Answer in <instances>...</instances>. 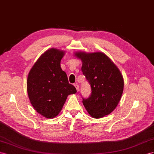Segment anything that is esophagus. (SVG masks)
<instances>
[{"instance_id":"34e87169","label":"esophagus","mask_w":154,"mask_h":154,"mask_svg":"<svg viewBox=\"0 0 154 154\" xmlns=\"http://www.w3.org/2000/svg\"><path fill=\"white\" fill-rule=\"evenodd\" d=\"M74 86H75V87L76 88L77 91V92H79V86L77 84H75V85Z\"/></svg>"}]
</instances>
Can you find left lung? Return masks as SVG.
Listing matches in <instances>:
<instances>
[{
	"instance_id": "left-lung-1",
	"label": "left lung",
	"mask_w": 154,
	"mask_h": 154,
	"mask_svg": "<svg viewBox=\"0 0 154 154\" xmlns=\"http://www.w3.org/2000/svg\"><path fill=\"white\" fill-rule=\"evenodd\" d=\"M81 59L82 72L91 86V93L82 103L88 113L99 119L112 113L120 101L124 81L119 69L107 55L101 52H76Z\"/></svg>"
}]
</instances>
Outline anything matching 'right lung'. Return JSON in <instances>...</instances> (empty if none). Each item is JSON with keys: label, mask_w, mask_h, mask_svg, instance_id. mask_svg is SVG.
<instances>
[{"label": "right lung", "mask_w": 154, "mask_h": 154, "mask_svg": "<svg viewBox=\"0 0 154 154\" xmlns=\"http://www.w3.org/2000/svg\"><path fill=\"white\" fill-rule=\"evenodd\" d=\"M64 52L55 48L46 51L29 72L27 91L30 103L43 117H55L62 109L67 97L77 92L69 84L67 75L60 68Z\"/></svg>", "instance_id": "add662e5"}]
</instances>
